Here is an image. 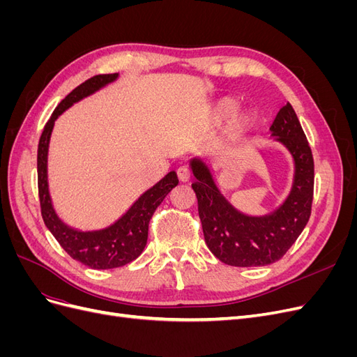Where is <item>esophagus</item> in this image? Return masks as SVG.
I'll list each match as a JSON object with an SVG mask.
<instances>
[{"label":"esophagus","instance_id":"1","mask_svg":"<svg viewBox=\"0 0 357 357\" xmlns=\"http://www.w3.org/2000/svg\"><path fill=\"white\" fill-rule=\"evenodd\" d=\"M177 177L181 183H188L190 180V171L186 167H178L177 169Z\"/></svg>","mask_w":357,"mask_h":357}]
</instances>
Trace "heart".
I'll use <instances>...</instances> for the list:
<instances>
[{
	"label": "heart",
	"mask_w": 357,
	"mask_h": 357,
	"mask_svg": "<svg viewBox=\"0 0 357 357\" xmlns=\"http://www.w3.org/2000/svg\"><path fill=\"white\" fill-rule=\"evenodd\" d=\"M236 107H238V102H236L234 98H229V96H225V98L218 100L210 107V112H208L210 121L213 123H219L225 121V119H228L235 112ZM252 126H253L252 114H248L247 112H240L232 116V121L229 122V126H228V132L231 137H235V138L243 137L244 134L250 131Z\"/></svg>",
	"instance_id": "heart-1"
}]
</instances>
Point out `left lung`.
Instances as JSON below:
<instances>
[{"mask_svg":"<svg viewBox=\"0 0 357 357\" xmlns=\"http://www.w3.org/2000/svg\"><path fill=\"white\" fill-rule=\"evenodd\" d=\"M269 132L291 156L294 178L282 204L265 214H247L236 208L222 192L207 156L189 159L205 244L219 261L231 266H264L277 262L310 219L314 162L290 102L280 109Z\"/></svg>","mask_w":357,"mask_h":357,"instance_id":"8db88e82","label":"left lung"}]
</instances>
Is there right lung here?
I'll use <instances>...</instances> for the list:
<instances>
[{"label":"right lung","instance_id":"obj_1","mask_svg":"<svg viewBox=\"0 0 357 357\" xmlns=\"http://www.w3.org/2000/svg\"><path fill=\"white\" fill-rule=\"evenodd\" d=\"M119 74H102L86 80L63 98L46 123L38 143L37 172L41 215L47 229L61 247L75 261L92 269H112L132 262L143 253L147 244L149 222L158 205L178 185L176 171H169L146 192H143L121 218L98 229H79L63 222L53 207L49 190V146L56 119L70 107L105 86L116 82Z\"/></svg>","mask_w":357,"mask_h":357}]
</instances>
